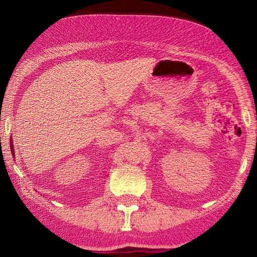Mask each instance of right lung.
Listing matches in <instances>:
<instances>
[{"label": "right lung", "mask_w": 257, "mask_h": 257, "mask_svg": "<svg viewBox=\"0 0 257 257\" xmlns=\"http://www.w3.org/2000/svg\"><path fill=\"white\" fill-rule=\"evenodd\" d=\"M11 152H12V154H15V152H14V146H12V142H11Z\"/></svg>", "instance_id": "right-lung-1"}]
</instances>
